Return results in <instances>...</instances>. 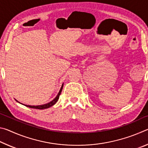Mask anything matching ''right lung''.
Segmentation results:
<instances>
[{
	"mask_svg": "<svg viewBox=\"0 0 148 148\" xmlns=\"http://www.w3.org/2000/svg\"><path fill=\"white\" fill-rule=\"evenodd\" d=\"M62 87H63V84H62V86L61 87V89H60V90H59V92H58V94H57V95L56 96V98H55L53 100H52L51 102H48V103H47V104H42V105H37V106H34V105H27V104H22V103H20V102L17 101L16 99H15V100H16L17 102H18L19 103L23 104V105H24V106H25L27 107L31 108H35V109H39V110L46 109V108H48L51 107L52 106H53V105L57 102V101H58L60 95H61V93Z\"/></svg>",
	"mask_w": 148,
	"mask_h": 148,
	"instance_id": "1",
	"label": "right lung"
}]
</instances>
